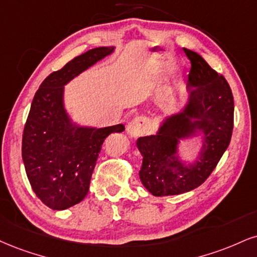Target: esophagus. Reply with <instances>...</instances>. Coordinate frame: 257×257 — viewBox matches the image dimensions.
I'll return each mask as SVG.
<instances>
[{
  "instance_id": "obj_1",
  "label": "esophagus",
  "mask_w": 257,
  "mask_h": 257,
  "mask_svg": "<svg viewBox=\"0 0 257 257\" xmlns=\"http://www.w3.org/2000/svg\"><path fill=\"white\" fill-rule=\"evenodd\" d=\"M147 118L144 116H139L137 118L131 120L128 126H126V131H128L132 137H140V135L145 134L147 132Z\"/></svg>"
}]
</instances>
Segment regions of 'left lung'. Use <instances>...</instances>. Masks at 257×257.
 I'll return each mask as SVG.
<instances>
[{
    "label": "left lung",
    "mask_w": 257,
    "mask_h": 257,
    "mask_svg": "<svg viewBox=\"0 0 257 257\" xmlns=\"http://www.w3.org/2000/svg\"><path fill=\"white\" fill-rule=\"evenodd\" d=\"M190 61L189 100L181 113L164 120L158 134L138 139L144 160L140 179L154 196L178 195L209 177L228 147L233 129V95L230 85L196 52L183 48ZM197 128L204 134L200 158L185 167L177 157L179 138Z\"/></svg>",
    "instance_id": "8db88e82"
}]
</instances>
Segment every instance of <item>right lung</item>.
Returning <instances> with one entry per match:
<instances>
[{
  "label": "right lung",
  "mask_w": 257,
  "mask_h": 257,
  "mask_svg": "<svg viewBox=\"0 0 257 257\" xmlns=\"http://www.w3.org/2000/svg\"><path fill=\"white\" fill-rule=\"evenodd\" d=\"M113 48H95L46 78L33 98L23 134L27 178L49 208L63 211L85 199L104 140L124 125L86 128L72 124L63 106V86Z\"/></svg>",
  "instance_id": "obj_1"
}]
</instances>
